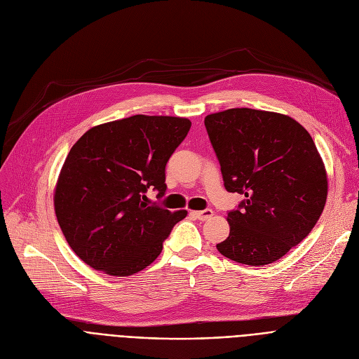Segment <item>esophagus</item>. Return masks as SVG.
<instances>
[{
  "instance_id": "1",
  "label": "esophagus",
  "mask_w": 359,
  "mask_h": 359,
  "mask_svg": "<svg viewBox=\"0 0 359 359\" xmlns=\"http://www.w3.org/2000/svg\"><path fill=\"white\" fill-rule=\"evenodd\" d=\"M191 214L194 217H196L198 219H201V221H206V219H210L214 215V211L208 208V210H203V211H192Z\"/></svg>"
}]
</instances>
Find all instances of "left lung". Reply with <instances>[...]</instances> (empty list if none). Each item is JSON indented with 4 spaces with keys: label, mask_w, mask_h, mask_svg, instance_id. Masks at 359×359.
I'll return each mask as SVG.
<instances>
[{
    "label": "left lung",
    "mask_w": 359,
    "mask_h": 359,
    "mask_svg": "<svg viewBox=\"0 0 359 359\" xmlns=\"http://www.w3.org/2000/svg\"><path fill=\"white\" fill-rule=\"evenodd\" d=\"M225 189L244 195L217 244L234 262L263 266L303 241L327 198V176L313 138L275 111L229 109L205 118Z\"/></svg>",
    "instance_id": "obj_1"
}]
</instances>
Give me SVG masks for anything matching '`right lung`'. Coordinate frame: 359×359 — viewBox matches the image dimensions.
I'll list each match as a JSON object with an SVG mask.
<instances>
[{
	"label": "right lung",
	"instance_id": "right-lung-1",
	"mask_svg": "<svg viewBox=\"0 0 359 359\" xmlns=\"http://www.w3.org/2000/svg\"><path fill=\"white\" fill-rule=\"evenodd\" d=\"M191 121L135 115L88 129L72 145L53 203L69 248L96 271L134 275L149 266L187 211L149 205L167 189L165 164L186 138Z\"/></svg>",
	"mask_w": 359,
	"mask_h": 359
}]
</instances>
